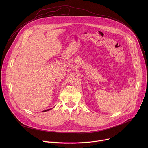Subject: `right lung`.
<instances>
[{"label": "right lung", "instance_id": "1", "mask_svg": "<svg viewBox=\"0 0 148 148\" xmlns=\"http://www.w3.org/2000/svg\"><path fill=\"white\" fill-rule=\"evenodd\" d=\"M52 108H50V109H48V110H45V111H43L42 112H46V111H49V110H51Z\"/></svg>", "mask_w": 148, "mask_h": 148}]
</instances>
